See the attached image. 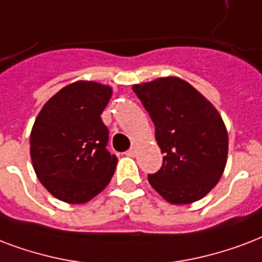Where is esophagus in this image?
<instances>
[{"label":"esophagus","instance_id":"1","mask_svg":"<svg viewBox=\"0 0 262 262\" xmlns=\"http://www.w3.org/2000/svg\"><path fill=\"white\" fill-rule=\"evenodd\" d=\"M136 154H137V148H136V147H132L130 149H127L126 151L127 157H136Z\"/></svg>","mask_w":262,"mask_h":262}]
</instances>
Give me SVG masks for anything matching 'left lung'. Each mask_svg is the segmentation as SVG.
<instances>
[{
  "label": "left lung",
  "mask_w": 262,
  "mask_h": 262,
  "mask_svg": "<svg viewBox=\"0 0 262 262\" xmlns=\"http://www.w3.org/2000/svg\"><path fill=\"white\" fill-rule=\"evenodd\" d=\"M155 125L162 167L148 174L151 187L173 205L202 199L223 176L228 133L214 105L177 77L132 88Z\"/></svg>",
  "instance_id": "1"
}]
</instances>
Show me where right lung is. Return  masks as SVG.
<instances>
[{
	"label": "right lung",
	"mask_w": 262,
	"mask_h": 262,
	"mask_svg": "<svg viewBox=\"0 0 262 262\" xmlns=\"http://www.w3.org/2000/svg\"><path fill=\"white\" fill-rule=\"evenodd\" d=\"M113 89L78 81L48 100L30 136L38 180L63 202L86 203L108 185L118 159L107 151L108 129L101 113Z\"/></svg>",
	"instance_id": "right-lung-1"
}]
</instances>
